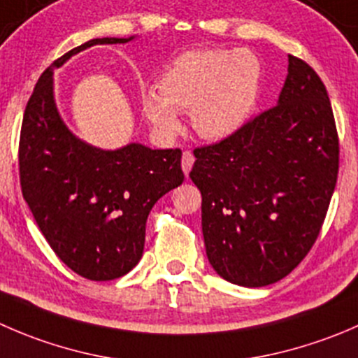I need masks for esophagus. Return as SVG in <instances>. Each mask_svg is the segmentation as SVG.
Instances as JSON below:
<instances>
[{
    "mask_svg": "<svg viewBox=\"0 0 358 358\" xmlns=\"http://www.w3.org/2000/svg\"><path fill=\"white\" fill-rule=\"evenodd\" d=\"M192 164H194V155L190 154V152H183L182 169H183V173H185V176H189L190 169H192Z\"/></svg>",
    "mask_w": 358,
    "mask_h": 358,
    "instance_id": "obj_1",
    "label": "esophagus"
}]
</instances>
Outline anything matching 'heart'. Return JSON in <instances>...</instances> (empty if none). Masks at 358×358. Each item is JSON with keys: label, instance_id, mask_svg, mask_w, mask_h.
Here are the masks:
<instances>
[{"label": "heart", "instance_id": "obj_1", "mask_svg": "<svg viewBox=\"0 0 358 358\" xmlns=\"http://www.w3.org/2000/svg\"><path fill=\"white\" fill-rule=\"evenodd\" d=\"M157 89L141 96V110L162 138H175L182 129L178 112H190L197 136L225 140L238 133L255 110L262 64L248 50L183 52L164 69Z\"/></svg>", "mask_w": 358, "mask_h": 358}]
</instances>
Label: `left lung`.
Listing matches in <instances>:
<instances>
[{
  "label": "left lung",
  "mask_w": 358,
  "mask_h": 358,
  "mask_svg": "<svg viewBox=\"0 0 358 358\" xmlns=\"http://www.w3.org/2000/svg\"><path fill=\"white\" fill-rule=\"evenodd\" d=\"M194 155L211 267L250 289L285 278L320 234L338 180V131L320 76L289 55L278 105Z\"/></svg>",
  "instance_id": "obj_1"
}]
</instances>
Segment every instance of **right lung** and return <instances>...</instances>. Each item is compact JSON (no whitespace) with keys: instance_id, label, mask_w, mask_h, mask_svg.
Segmentation results:
<instances>
[{"instance_id":"1","label":"right lung","mask_w":358,"mask_h":358,"mask_svg":"<svg viewBox=\"0 0 358 358\" xmlns=\"http://www.w3.org/2000/svg\"><path fill=\"white\" fill-rule=\"evenodd\" d=\"M94 38L52 62L27 101L19 143L22 196L55 255L92 282L120 278L140 262L154 204L182 185V150L129 143L103 150L76 138L59 115L54 69L94 45Z\"/></svg>"}]
</instances>
